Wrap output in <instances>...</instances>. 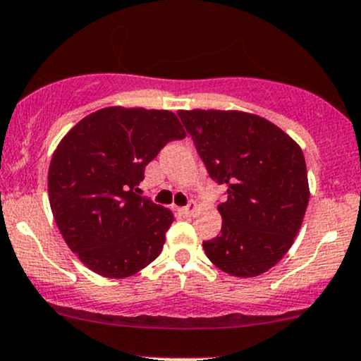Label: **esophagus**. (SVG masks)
I'll return each mask as SVG.
<instances>
[{"label": "esophagus", "instance_id": "34e87169", "mask_svg": "<svg viewBox=\"0 0 361 361\" xmlns=\"http://www.w3.org/2000/svg\"><path fill=\"white\" fill-rule=\"evenodd\" d=\"M196 209H197L196 202H189V204L184 206V208H179V213L184 214V216H191V214L196 213Z\"/></svg>", "mask_w": 361, "mask_h": 361}]
</instances>
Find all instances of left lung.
I'll return each instance as SVG.
<instances>
[{
    "instance_id": "1",
    "label": "left lung",
    "mask_w": 361,
    "mask_h": 361,
    "mask_svg": "<svg viewBox=\"0 0 361 361\" xmlns=\"http://www.w3.org/2000/svg\"><path fill=\"white\" fill-rule=\"evenodd\" d=\"M209 177L226 185L224 225L202 242L209 261L230 276L254 278L290 250L309 204L302 148L264 117L242 111L177 112Z\"/></svg>"
}]
</instances>
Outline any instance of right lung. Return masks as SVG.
<instances>
[{
    "label": "right lung",
    "mask_w": 361,
    "mask_h": 361,
    "mask_svg": "<svg viewBox=\"0 0 361 361\" xmlns=\"http://www.w3.org/2000/svg\"><path fill=\"white\" fill-rule=\"evenodd\" d=\"M185 137L170 111L105 107L83 117L52 153L49 204L64 242L104 278H128L160 256L169 208L137 196L145 167Z\"/></svg>",
    "instance_id": "right-lung-1"
}]
</instances>
